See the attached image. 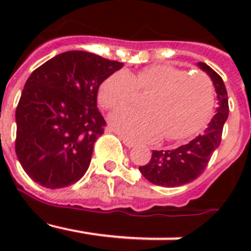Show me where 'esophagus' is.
<instances>
[{"mask_svg":"<svg viewBox=\"0 0 251 251\" xmlns=\"http://www.w3.org/2000/svg\"><path fill=\"white\" fill-rule=\"evenodd\" d=\"M122 141H123L124 146H127L128 148H132V147H136V143L132 141H129L128 138H124V137H122Z\"/></svg>","mask_w":251,"mask_h":251,"instance_id":"esophagus-1","label":"esophagus"}]
</instances>
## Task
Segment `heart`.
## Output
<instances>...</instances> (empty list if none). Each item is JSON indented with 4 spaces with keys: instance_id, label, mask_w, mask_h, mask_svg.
I'll use <instances>...</instances> for the list:
<instances>
[{
    "instance_id": "heart-1",
    "label": "heart",
    "mask_w": 251,
    "mask_h": 251,
    "mask_svg": "<svg viewBox=\"0 0 251 251\" xmlns=\"http://www.w3.org/2000/svg\"><path fill=\"white\" fill-rule=\"evenodd\" d=\"M137 90L152 92L147 110H122L110 118L115 132L136 142L156 141L163 134L170 141L188 138L205 126L214 108V86L206 75L166 64L136 75L124 69L115 72L100 85L99 100L106 109L118 110L136 100Z\"/></svg>"
}]
</instances>
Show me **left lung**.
I'll use <instances>...</instances> for the list:
<instances>
[{"label": "left lung", "mask_w": 251, "mask_h": 251, "mask_svg": "<svg viewBox=\"0 0 251 251\" xmlns=\"http://www.w3.org/2000/svg\"><path fill=\"white\" fill-rule=\"evenodd\" d=\"M199 68L211 77L217 94L219 106L216 114L208 123L205 132L175 150L152 151V157L147 165L139 171L153 185L163 187H177L192 182L205 171L212 153L220 146L221 134L227 115L229 103L227 92L223 79L207 64L197 63Z\"/></svg>", "instance_id": "left-lung-1"}]
</instances>
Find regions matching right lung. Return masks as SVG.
Instances as JSON below:
<instances>
[{"instance_id":"obj_1","label":"right lung","mask_w":251,"mask_h":251,"mask_svg":"<svg viewBox=\"0 0 251 251\" xmlns=\"http://www.w3.org/2000/svg\"><path fill=\"white\" fill-rule=\"evenodd\" d=\"M123 63L66 51L28 76L16 108L17 158L43 187L63 188L85 175L105 121L97 106L100 84Z\"/></svg>"}]
</instances>
